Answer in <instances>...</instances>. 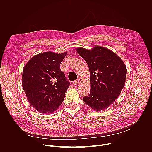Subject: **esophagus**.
<instances>
[{
    "instance_id": "esophagus-1",
    "label": "esophagus",
    "mask_w": 152,
    "mask_h": 152,
    "mask_svg": "<svg viewBox=\"0 0 152 152\" xmlns=\"http://www.w3.org/2000/svg\"><path fill=\"white\" fill-rule=\"evenodd\" d=\"M80 82V79H77V80H76L73 81V82H72V84H73V85H76L78 84V83H79Z\"/></svg>"
}]
</instances>
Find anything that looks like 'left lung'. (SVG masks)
<instances>
[{
	"label": "left lung",
	"instance_id": "left-lung-1",
	"mask_svg": "<svg viewBox=\"0 0 152 152\" xmlns=\"http://www.w3.org/2000/svg\"><path fill=\"white\" fill-rule=\"evenodd\" d=\"M76 50L87 63L90 72V94L83 100L96 111L104 110L117 99L124 87L125 64L116 53L101 46Z\"/></svg>",
	"mask_w": 152,
	"mask_h": 152
}]
</instances>
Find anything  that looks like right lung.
Segmentation results:
<instances>
[{"mask_svg":"<svg viewBox=\"0 0 152 152\" xmlns=\"http://www.w3.org/2000/svg\"><path fill=\"white\" fill-rule=\"evenodd\" d=\"M67 52H45L34 56L25 65L22 86L29 103L42 114L53 113L62 103L70 86L60 64Z\"/></svg>","mask_w":152,"mask_h":152,"instance_id":"1","label":"right lung"}]
</instances>
